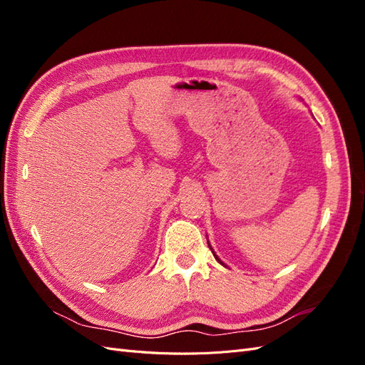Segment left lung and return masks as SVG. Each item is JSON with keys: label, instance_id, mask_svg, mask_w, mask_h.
I'll use <instances>...</instances> for the list:
<instances>
[{"label": "left lung", "instance_id": "left-lung-1", "mask_svg": "<svg viewBox=\"0 0 365 365\" xmlns=\"http://www.w3.org/2000/svg\"><path fill=\"white\" fill-rule=\"evenodd\" d=\"M207 244H208V247H210V242H208V240H207ZM210 250H212V252H213V256H215V259H216V260H217V262H219L220 264H224V267H227V264H225V263H224L222 260H220V259H219V257L216 256V252L213 251V248H212V247H210Z\"/></svg>", "mask_w": 365, "mask_h": 365}]
</instances>
